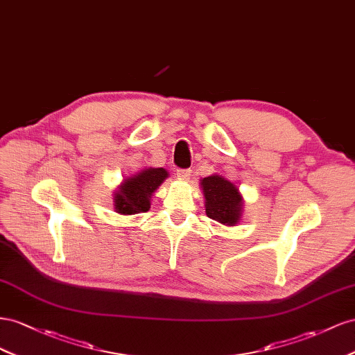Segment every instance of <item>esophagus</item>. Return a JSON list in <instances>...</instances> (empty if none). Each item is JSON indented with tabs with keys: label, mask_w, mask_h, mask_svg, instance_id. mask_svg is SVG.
Wrapping results in <instances>:
<instances>
[{
	"label": "esophagus",
	"mask_w": 355,
	"mask_h": 355,
	"mask_svg": "<svg viewBox=\"0 0 355 355\" xmlns=\"http://www.w3.org/2000/svg\"><path fill=\"white\" fill-rule=\"evenodd\" d=\"M190 175H191V171L190 169H177V177L178 178L187 180Z\"/></svg>",
	"instance_id": "34e87169"
}]
</instances>
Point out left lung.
<instances>
[{
    "label": "left lung",
    "instance_id": "left-lung-1",
    "mask_svg": "<svg viewBox=\"0 0 355 355\" xmlns=\"http://www.w3.org/2000/svg\"><path fill=\"white\" fill-rule=\"evenodd\" d=\"M200 184L207 199V216L223 225H236L241 217L242 199L235 184L220 175L200 180Z\"/></svg>",
    "mask_w": 355,
    "mask_h": 355
}]
</instances>
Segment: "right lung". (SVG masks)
<instances>
[{
	"mask_svg": "<svg viewBox=\"0 0 355 355\" xmlns=\"http://www.w3.org/2000/svg\"><path fill=\"white\" fill-rule=\"evenodd\" d=\"M168 172L164 168H148L138 175L125 180L114 196V207L120 214H138L150 209L151 193L164 183Z\"/></svg>",
	"mask_w": 355,
	"mask_h": 355,
	"instance_id": "1",
	"label": "right lung"
}]
</instances>
